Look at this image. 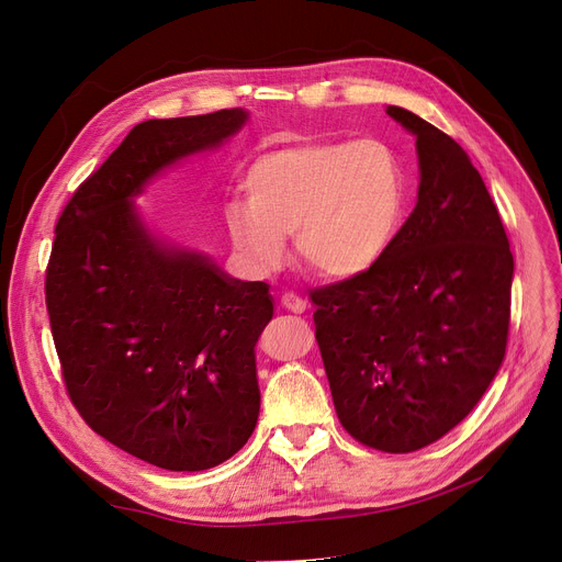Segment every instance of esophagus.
Returning a JSON list of instances; mask_svg holds the SVG:
<instances>
[{"label": "esophagus", "instance_id": "34e87169", "mask_svg": "<svg viewBox=\"0 0 562 562\" xmlns=\"http://www.w3.org/2000/svg\"><path fill=\"white\" fill-rule=\"evenodd\" d=\"M280 303H282L284 310H289L293 314H303L307 310V303L301 296H296V293H291V291L284 293V296L280 299Z\"/></svg>", "mask_w": 562, "mask_h": 562}]
</instances>
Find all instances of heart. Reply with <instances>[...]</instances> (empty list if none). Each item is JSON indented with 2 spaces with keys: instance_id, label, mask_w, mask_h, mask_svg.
I'll list each match as a JSON object with an SVG mask.
<instances>
[{
  "instance_id": "b5f03b06",
  "label": "heart",
  "mask_w": 562,
  "mask_h": 562,
  "mask_svg": "<svg viewBox=\"0 0 562 562\" xmlns=\"http://www.w3.org/2000/svg\"><path fill=\"white\" fill-rule=\"evenodd\" d=\"M248 195L223 204L229 241L255 273L282 263L286 234L321 278L362 276L387 250L403 214V172L378 140H307L257 157Z\"/></svg>"
}]
</instances>
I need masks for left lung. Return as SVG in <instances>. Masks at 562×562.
<instances>
[{"label": "left lung", "instance_id": "8db88e82", "mask_svg": "<svg viewBox=\"0 0 562 562\" xmlns=\"http://www.w3.org/2000/svg\"><path fill=\"white\" fill-rule=\"evenodd\" d=\"M417 204L362 276L314 289V326L341 426L385 453L424 449L476 407L506 356L515 261L481 172L424 117Z\"/></svg>", "mask_w": 562, "mask_h": 562}]
</instances>
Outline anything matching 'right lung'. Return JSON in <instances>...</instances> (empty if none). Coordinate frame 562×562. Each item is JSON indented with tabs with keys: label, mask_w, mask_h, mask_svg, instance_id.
Returning <instances> with one entry per match:
<instances>
[{
	"label": "right lung",
	"mask_w": 562,
	"mask_h": 562,
	"mask_svg": "<svg viewBox=\"0 0 562 562\" xmlns=\"http://www.w3.org/2000/svg\"><path fill=\"white\" fill-rule=\"evenodd\" d=\"M244 109L136 125L75 191L56 223L45 299L68 394L111 445L168 471L239 451L259 417L255 344L273 318L266 282L145 223L138 198L159 172L216 150Z\"/></svg>",
	"instance_id": "right-lung-1"
}]
</instances>
